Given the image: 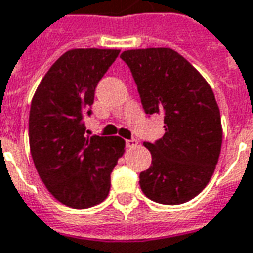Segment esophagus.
<instances>
[{
	"instance_id": "esophagus-1",
	"label": "esophagus",
	"mask_w": 253,
	"mask_h": 253,
	"mask_svg": "<svg viewBox=\"0 0 253 253\" xmlns=\"http://www.w3.org/2000/svg\"><path fill=\"white\" fill-rule=\"evenodd\" d=\"M136 144H137V140H136V139H128V140H126V147H128V148H132V147H134Z\"/></svg>"
}]
</instances>
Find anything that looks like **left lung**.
Masks as SVG:
<instances>
[{
	"label": "left lung",
	"mask_w": 253,
	"mask_h": 253,
	"mask_svg": "<svg viewBox=\"0 0 253 253\" xmlns=\"http://www.w3.org/2000/svg\"><path fill=\"white\" fill-rule=\"evenodd\" d=\"M120 58L132 73L145 113L165 119L163 137L144 141L152 163L140 172V187L158 204H185L209 183L221 152V116L213 90L174 49H129Z\"/></svg>",
	"instance_id": "1"
}]
</instances>
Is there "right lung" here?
I'll list each match as a JSON object with an SVG mask.
<instances>
[{
  "label": "right lung",
  "mask_w": 253,
  "mask_h": 253,
  "mask_svg": "<svg viewBox=\"0 0 253 253\" xmlns=\"http://www.w3.org/2000/svg\"><path fill=\"white\" fill-rule=\"evenodd\" d=\"M119 49L79 48L63 53L44 75L29 112V147L40 179L74 209L108 197L110 174L124 154L117 136H86L95 87Z\"/></svg>",
  "instance_id": "add662e5"
}]
</instances>
